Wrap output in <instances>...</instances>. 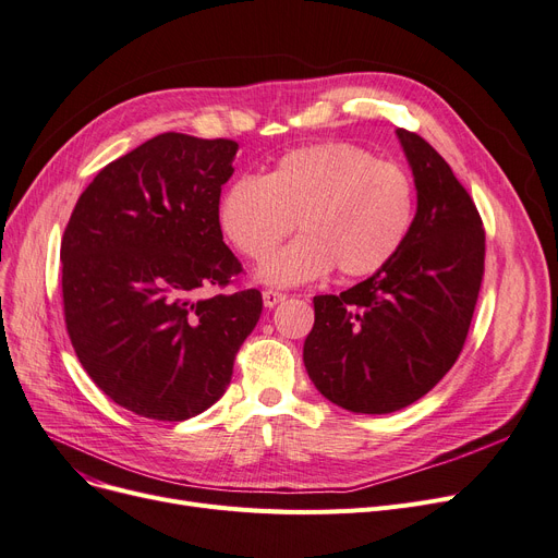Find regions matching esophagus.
Listing matches in <instances>:
<instances>
[{"instance_id":"34e87169","label":"esophagus","mask_w":558,"mask_h":558,"mask_svg":"<svg viewBox=\"0 0 558 558\" xmlns=\"http://www.w3.org/2000/svg\"><path fill=\"white\" fill-rule=\"evenodd\" d=\"M284 299H287V294L276 292V289H264V292H262L264 307H276V305H278V303H282Z\"/></svg>"}]
</instances>
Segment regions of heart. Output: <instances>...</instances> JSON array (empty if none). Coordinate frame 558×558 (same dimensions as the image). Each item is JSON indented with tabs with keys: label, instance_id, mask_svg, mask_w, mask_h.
<instances>
[{
	"label": "heart",
	"instance_id": "b5f03b06",
	"mask_svg": "<svg viewBox=\"0 0 558 558\" xmlns=\"http://www.w3.org/2000/svg\"><path fill=\"white\" fill-rule=\"evenodd\" d=\"M415 211V184L401 166L353 143H322L284 155L266 178L232 182L219 223L251 259L269 255L296 223L303 234L257 271L262 282L292 287L332 266L344 278L376 274L403 246Z\"/></svg>",
	"mask_w": 558,
	"mask_h": 558
}]
</instances>
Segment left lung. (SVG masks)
<instances>
[{"label":"left lung","mask_w":558,"mask_h":558,"mask_svg":"<svg viewBox=\"0 0 558 558\" xmlns=\"http://www.w3.org/2000/svg\"><path fill=\"white\" fill-rule=\"evenodd\" d=\"M417 189L399 253L339 296H314L303 362L314 387L351 413L387 415L453 367L472 324L486 232L465 186L430 145L397 130Z\"/></svg>","instance_id":"obj_1"}]
</instances>
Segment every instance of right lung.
Masks as SVG:
<instances>
[{
    "instance_id": "right-lung-1",
    "label": "right lung",
    "mask_w": 558,
    "mask_h": 558,
    "mask_svg": "<svg viewBox=\"0 0 558 558\" xmlns=\"http://www.w3.org/2000/svg\"><path fill=\"white\" fill-rule=\"evenodd\" d=\"M239 143L166 132L105 166L61 241L72 349L100 390L132 413L182 422L226 392L262 314L257 289L226 287L241 262L219 223Z\"/></svg>"
}]
</instances>
